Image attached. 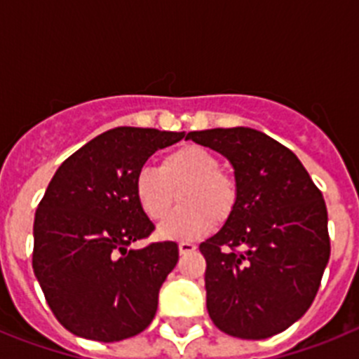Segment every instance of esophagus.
Returning <instances> with one entry per match:
<instances>
[{"mask_svg":"<svg viewBox=\"0 0 359 359\" xmlns=\"http://www.w3.org/2000/svg\"><path fill=\"white\" fill-rule=\"evenodd\" d=\"M177 248H180V253H182V255H187V253L196 252V248H198V246H196L194 243L183 241V243H180V246H177Z\"/></svg>","mask_w":359,"mask_h":359,"instance_id":"34e87169","label":"esophagus"}]
</instances>
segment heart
I'll return each instance as SVG.
<instances>
[{
	"label": "heart",
	"instance_id": "heart-1",
	"mask_svg": "<svg viewBox=\"0 0 359 359\" xmlns=\"http://www.w3.org/2000/svg\"><path fill=\"white\" fill-rule=\"evenodd\" d=\"M177 208L160 228L165 239H194L226 223L239 203L236 177L221 169V160L201 145H182L161 158L160 167L136 172V201L151 221H163L177 201Z\"/></svg>",
	"mask_w": 359,
	"mask_h": 359
}]
</instances>
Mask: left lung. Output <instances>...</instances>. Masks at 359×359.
<instances>
[{"label":"left lung","instance_id":"1","mask_svg":"<svg viewBox=\"0 0 359 359\" xmlns=\"http://www.w3.org/2000/svg\"><path fill=\"white\" fill-rule=\"evenodd\" d=\"M187 138L226 156L239 185L233 215L199 244L212 322L243 340L286 331L315 300L331 255L322 192L290 149L257 129Z\"/></svg>","mask_w":359,"mask_h":359}]
</instances>
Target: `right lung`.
<instances>
[{
	"label": "right lung",
	"mask_w": 359,
	"mask_h": 359,
	"mask_svg": "<svg viewBox=\"0 0 359 359\" xmlns=\"http://www.w3.org/2000/svg\"><path fill=\"white\" fill-rule=\"evenodd\" d=\"M185 133L115 128L73 152L53 174L34 219L32 268L55 318L73 334L120 341L152 322L177 244L154 230L135 196L136 172Z\"/></svg>",
	"instance_id": "obj_1"
}]
</instances>
